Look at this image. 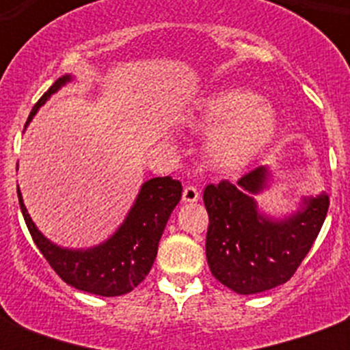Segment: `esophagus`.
Listing matches in <instances>:
<instances>
[{"instance_id":"1","label":"esophagus","mask_w":350,"mask_h":350,"mask_svg":"<svg viewBox=\"0 0 350 350\" xmlns=\"http://www.w3.org/2000/svg\"><path fill=\"white\" fill-rule=\"evenodd\" d=\"M200 200V192H198V189L194 185H187L185 189H183V202L185 203H194Z\"/></svg>"}]
</instances>
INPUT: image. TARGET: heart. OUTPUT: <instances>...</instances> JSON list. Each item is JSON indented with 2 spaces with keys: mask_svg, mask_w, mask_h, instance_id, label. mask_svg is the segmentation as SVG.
Instances as JSON below:
<instances>
[{
  "mask_svg": "<svg viewBox=\"0 0 350 350\" xmlns=\"http://www.w3.org/2000/svg\"><path fill=\"white\" fill-rule=\"evenodd\" d=\"M187 120L205 129L214 126L205 154L214 169L225 172L247 167L269 145L278 125L272 105L243 89H224L205 96Z\"/></svg>",
  "mask_w": 350,
  "mask_h": 350,
  "instance_id": "b5f03b06",
  "label": "heart"
}]
</instances>
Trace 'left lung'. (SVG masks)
I'll return each mask as SVG.
<instances>
[{
  "instance_id": "8db88e82",
  "label": "left lung",
  "mask_w": 350,
  "mask_h": 350,
  "mask_svg": "<svg viewBox=\"0 0 350 350\" xmlns=\"http://www.w3.org/2000/svg\"><path fill=\"white\" fill-rule=\"evenodd\" d=\"M269 181V169L258 167L236 185L224 180L203 192L208 213V269L238 294L263 293L288 282L318 238L329 211V196L321 192L304 198L291 216L269 218L252 198L267 189Z\"/></svg>"
}]
</instances>
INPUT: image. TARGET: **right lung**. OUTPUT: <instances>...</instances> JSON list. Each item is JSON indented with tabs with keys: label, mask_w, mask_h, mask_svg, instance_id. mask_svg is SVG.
Listing matches in <instances>:
<instances>
[{
	"label": "right lung",
	"mask_w": 350,
	"mask_h": 350,
	"mask_svg": "<svg viewBox=\"0 0 350 350\" xmlns=\"http://www.w3.org/2000/svg\"><path fill=\"white\" fill-rule=\"evenodd\" d=\"M68 81H72L70 74L56 79L34 105L29 121L36 116L40 107ZM181 191L183 189L180 181L172 180L170 176L145 181L120 229L107 241L90 249H65L52 243L38 230L27 213L19 187L18 198L25 224L29 227L36 247L45 256L57 276L78 291L111 298L131 293L152 269L159 239L169 216L180 203Z\"/></svg>",
	"instance_id": "right-lung-1"
}]
</instances>
